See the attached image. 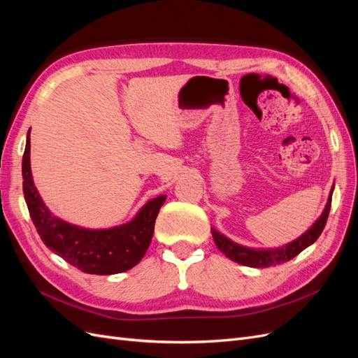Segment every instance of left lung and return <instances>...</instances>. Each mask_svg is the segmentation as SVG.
Masks as SVG:
<instances>
[{
  "mask_svg": "<svg viewBox=\"0 0 358 358\" xmlns=\"http://www.w3.org/2000/svg\"><path fill=\"white\" fill-rule=\"evenodd\" d=\"M331 196H333V188L330 191V196L327 200L326 208H324L320 218L313 222L310 229L303 233L299 239L292 241L284 246L273 248V249H255V248H248L243 245L236 243L230 241L229 237H225L220 231H216L212 229V236L215 245L218 246L220 251L229 257L233 262L248 266V267H270V266H276V264H282L289 262L291 258H294L299 255L303 249H306L310 246L313 242H315L320 234L322 233L324 227H326L327 218H329V212H330V206H331Z\"/></svg>",
  "mask_w": 358,
  "mask_h": 358,
  "instance_id": "left-lung-1",
  "label": "left lung"
}]
</instances>
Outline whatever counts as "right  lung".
Here are the masks:
<instances>
[{"instance_id":"add662e5","label":"right lung","mask_w":358,"mask_h":358,"mask_svg":"<svg viewBox=\"0 0 358 358\" xmlns=\"http://www.w3.org/2000/svg\"><path fill=\"white\" fill-rule=\"evenodd\" d=\"M29 131L22 159L24 196L43 243L71 266L91 275L127 272L146 254L152 241L155 220L166 196L149 200L134 218L104 230L83 229L62 221L43 203L31 175Z\"/></svg>"}]
</instances>
